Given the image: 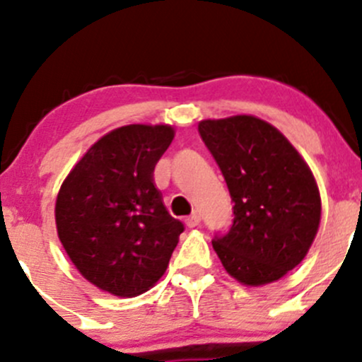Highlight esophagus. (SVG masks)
Instances as JSON below:
<instances>
[{
	"instance_id": "obj_1",
	"label": "esophagus",
	"mask_w": 362,
	"mask_h": 362,
	"mask_svg": "<svg viewBox=\"0 0 362 362\" xmlns=\"http://www.w3.org/2000/svg\"><path fill=\"white\" fill-rule=\"evenodd\" d=\"M198 224H200V216H198V214H192V216L186 219V226L188 228H197Z\"/></svg>"
}]
</instances>
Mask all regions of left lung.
Segmentation results:
<instances>
[{
    "instance_id": "obj_1",
    "label": "left lung",
    "mask_w": 362,
    "mask_h": 362,
    "mask_svg": "<svg viewBox=\"0 0 362 362\" xmlns=\"http://www.w3.org/2000/svg\"><path fill=\"white\" fill-rule=\"evenodd\" d=\"M198 133L226 181L231 228L212 247L243 285L283 278L302 262L321 219L309 165L276 127L252 115L202 120Z\"/></svg>"
}]
</instances>
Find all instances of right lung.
<instances>
[{"instance_id":"obj_1","label":"right lung","mask_w":362,"mask_h":362,"mask_svg":"<svg viewBox=\"0 0 362 362\" xmlns=\"http://www.w3.org/2000/svg\"><path fill=\"white\" fill-rule=\"evenodd\" d=\"M170 126L110 131L71 170L57 197L58 238L79 273L108 293L136 297L165 273L185 224L167 212L153 170Z\"/></svg>"}]
</instances>
